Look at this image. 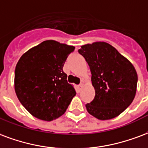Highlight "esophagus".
<instances>
[{"instance_id": "esophagus-1", "label": "esophagus", "mask_w": 148, "mask_h": 148, "mask_svg": "<svg viewBox=\"0 0 148 148\" xmlns=\"http://www.w3.org/2000/svg\"><path fill=\"white\" fill-rule=\"evenodd\" d=\"M83 88V84H80L78 85V88H79V90H82V88Z\"/></svg>"}]
</instances>
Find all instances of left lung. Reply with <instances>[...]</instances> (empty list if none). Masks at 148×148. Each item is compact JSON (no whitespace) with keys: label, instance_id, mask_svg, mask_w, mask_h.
<instances>
[{"label":"left lung","instance_id":"1","mask_svg":"<svg viewBox=\"0 0 148 148\" xmlns=\"http://www.w3.org/2000/svg\"><path fill=\"white\" fill-rule=\"evenodd\" d=\"M88 63L96 95L85 105L99 120L115 118L130 106L136 96L137 74L134 66L110 44L98 41L78 50Z\"/></svg>","mask_w":148,"mask_h":148}]
</instances>
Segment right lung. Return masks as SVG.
<instances>
[{
    "label": "right lung",
    "instance_id": "1",
    "mask_svg": "<svg viewBox=\"0 0 148 148\" xmlns=\"http://www.w3.org/2000/svg\"><path fill=\"white\" fill-rule=\"evenodd\" d=\"M74 46L45 40L22 56L15 71L18 100L34 117L52 121L65 113L76 95L63 67Z\"/></svg>",
    "mask_w": 148,
    "mask_h": 148
}]
</instances>
